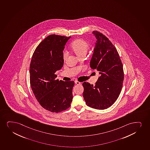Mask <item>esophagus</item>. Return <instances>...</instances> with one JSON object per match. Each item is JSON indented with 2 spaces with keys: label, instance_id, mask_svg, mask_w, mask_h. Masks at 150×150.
Instances as JSON below:
<instances>
[{
  "label": "esophagus",
  "instance_id": "obj_1",
  "mask_svg": "<svg viewBox=\"0 0 150 150\" xmlns=\"http://www.w3.org/2000/svg\"><path fill=\"white\" fill-rule=\"evenodd\" d=\"M75 83L76 84H77V85H80V84H81V82L78 81H75Z\"/></svg>",
  "mask_w": 150,
  "mask_h": 150
}]
</instances>
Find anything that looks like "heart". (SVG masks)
Instances as JSON below:
<instances>
[{
  "label": "heart",
  "mask_w": 150,
  "mask_h": 150,
  "mask_svg": "<svg viewBox=\"0 0 150 150\" xmlns=\"http://www.w3.org/2000/svg\"><path fill=\"white\" fill-rule=\"evenodd\" d=\"M89 44L87 41L83 39H77L74 41L71 45V48L73 52L78 57H84L88 50ZM67 52H64L63 54V59L65 61L68 57Z\"/></svg>",
  "instance_id": "1"
}]
</instances>
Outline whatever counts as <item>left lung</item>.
Segmentation results:
<instances>
[{"label":"left lung","mask_w":150,"mask_h":150,"mask_svg":"<svg viewBox=\"0 0 150 150\" xmlns=\"http://www.w3.org/2000/svg\"><path fill=\"white\" fill-rule=\"evenodd\" d=\"M93 33L98 40L90 66L98 71L100 76L94 86L83 82V98L89 107L104 110L111 107L118 98L124 71L118 52L111 41L100 32L94 31Z\"/></svg>","instance_id":"1"}]
</instances>
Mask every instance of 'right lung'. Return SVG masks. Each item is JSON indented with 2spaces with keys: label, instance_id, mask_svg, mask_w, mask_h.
<instances>
[{
  "label": "right lung",
  "instance_id": "obj_1",
  "mask_svg": "<svg viewBox=\"0 0 150 150\" xmlns=\"http://www.w3.org/2000/svg\"><path fill=\"white\" fill-rule=\"evenodd\" d=\"M70 37L52 34L37 46L30 66V82L39 104L52 113L70 107L74 82L56 79V71L64 65L63 51Z\"/></svg>",
  "mask_w": 150,
  "mask_h": 150
}]
</instances>
